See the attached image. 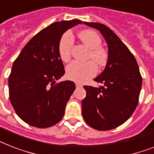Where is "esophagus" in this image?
I'll list each match as a JSON object with an SVG mask.
<instances>
[{"label":"esophagus","mask_w":154,"mask_h":154,"mask_svg":"<svg viewBox=\"0 0 154 154\" xmlns=\"http://www.w3.org/2000/svg\"><path fill=\"white\" fill-rule=\"evenodd\" d=\"M82 86H83V85H82V84L78 83V82H77V83H76V87H77V88H82Z\"/></svg>","instance_id":"34e87169"}]
</instances>
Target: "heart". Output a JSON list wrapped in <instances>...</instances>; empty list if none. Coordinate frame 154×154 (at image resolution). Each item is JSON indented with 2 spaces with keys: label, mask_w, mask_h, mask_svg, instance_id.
<instances>
[{
  "label": "heart",
  "mask_w": 154,
  "mask_h": 154,
  "mask_svg": "<svg viewBox=\"0 0 154 154\" xmlns=\"http://www.w3.org/2000/svg\"><path fill=\"white\" fill-rule=\"evenodd\" d=\"M83 43L90 49L89 58H92L99 66L106 65L108 53L101 48V39L96 32L93 30H84L79 33ZM74 43L72 32H66L60 38L58 44V54L64 62L69 61L71 57V51ZM97 72V66L93 60L87 62L72 61L66 68V76L69 79L76 82L83 83L94 77Z\"/></svg>",
  "instance_id": "heart-1"
}]
</instances>
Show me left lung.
Instances as JSON below:
<instances>
[{
  "label": "left lung",
  "instance_id": "8db88e82",
  "mask_svg": "<svg viewBox=\"0 0 154 154\" xmlns=\"http://www.w3.org/2000/svg\"><path fill=\"white\" fill-rule=\"evenodd\" d=\"M99 30L108 45L105 69L94 79L103 85H85L82 116L89 126L105 131L117 128L131 117L138 104L142 85L136 59L112 30L101 23L84 22Z\"/></svg>",
  "mask_w": 154,
  "mask_h": 154
}]
</instances>
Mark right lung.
Here are the masks:
<instances>
[{"instance_id":"right-lung-1","label":"right lung","mask_w":154,"mask_h":154,"mask_svg":"<svg viewBox=\"0 0 154 154\" xmlns=\"http://www.w3.org/2000/svg\"><path fill=\"white\" fill-rule=\"evenodd\" d=\"M78 24L82 20L53 23L35 35L13 62L9 100L18 117L32 126H53L64 116L76 86L71 81L56 83L65 74L58 44L63 33Z\"/></svg>"}]
</instances>
